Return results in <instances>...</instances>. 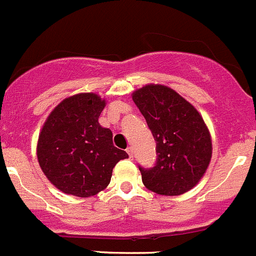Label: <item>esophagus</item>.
<instances>
[{"instance_id": "1", "label": "esophagus", "mask_w": 256, "mask_h": 256, "mask_svg": "<svg viewBox=\"0 0 256 256\" xmlns=\"http://www.w3.org/2000/svg\"><path fill=\"white\" fill-rule=\"evenodd\" d=\"M127 153H128L129 158H133V149H132V146H128V148H127Z\"/></svg>"}]
</instances>
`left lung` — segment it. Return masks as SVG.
<instances>
[{
  "label": "left lung",
  "instance_id": "1",
  "mask_svg": "<svg viewBox=\"0 0 256 256\" xmlns=\"http://www.w3.org/2000/svg\"><path fill=\"white\" fill-rule=\"evenodd\" d=\"M133 102L150 129L156 146L152 168L138 166L143 184L156 194L179 196L206 173L212 139L198 110L176 90L148 84L133 93Z\"/></svg>",
  "mask_w": 256,
  "mask_h": 256
}]
</instances>
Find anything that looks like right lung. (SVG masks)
Returning <instances> with one entry per match:
<instances>
[{"instance_id":"add662e5","label":"right lung","mask_w":256,"mask_h":256,"mask_svg":"<svg viewBox=\"0 0 256 256\" xmlns=\"http://www.w3.org/2000/svg\"><path fill=\"white\" fill-rule=\"evenodd\" d=\"M106 102L94 93L66 98L43 126L37 158L50 183L66 194L87 198L110 184L120 159L128 158L113 146L110 129L98 123Z\"/></svg>"}]
</instances>
